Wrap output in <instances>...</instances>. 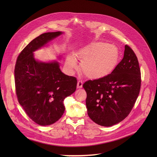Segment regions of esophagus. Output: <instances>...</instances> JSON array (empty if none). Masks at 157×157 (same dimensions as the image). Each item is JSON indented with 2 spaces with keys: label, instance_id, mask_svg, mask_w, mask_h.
<instances>
[{
  "label": "esophagus",
  "instance_id": "1",
  "mask_svg": "<svg viewBox=\"0 0 157 157\" xmlns=\"http://www.w3.org/2000/svg\"><path fill=\"white\" fill-rule=\"evenodd\" d=\"M82 84H83V82H82V80H78L77 82V88H81L82 87Z\"/></svg>",
  "mask_w": 157,
  "mask_h": 157
}]
</instances>
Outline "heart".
I'll list each match as a JSON object with an SVG mask.
<instances>
[{
    "instance_id": "1",
    "label": "heart",
    "mask_w": 157,
    "mask_h": 157,
    "mask_svg": "<svg viewBox=\"0 0 157 157\" xmlns=\"http://www.w3.org/2000/svg\"><path fill=\"white\" fill-rule=\"evenodd\" d=\"M77 56L82 61L81 69L88 78L96 79L105 77L115 70L120 58V52L115 45L105 42H93L80 48ZM67 68L73 71L77 67L73 54L67 56Z\"/></svg>"
}]
</instances>
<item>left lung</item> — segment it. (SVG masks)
Masks as SVG:
<instances>
[{"instance_id":"obj_1","label":"left lung","mask_w":157,"mask_h":157,"mask_svg":"<svg viewBox=\"0 0 157 157\" xmlns=\"http://www.w3.org/2000/svg\"><path fill=\"white\" fill-rule=\"evenodd\" d=\"M89 117L96 124L111 126L129 115L140 94L141 73L138 60L126 45L124 58L105 77L83 84Z\"/></svg>"}]
</instances>
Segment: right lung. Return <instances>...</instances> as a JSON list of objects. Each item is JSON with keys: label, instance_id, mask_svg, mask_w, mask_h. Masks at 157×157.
<instances>
[{"label": "right lung", "instance_id": "add662e5", "mask_svg": "<svg viewBox=\"0 0 157 157\" xmlns=\"http://www.w3.org/2000/svg\"><path fill=\"white\" fill-rule=\"evenodd\" d=\"M63 33L50 32L37 36L16 61L14 75L18 101L31 119L40 126L51 125L62 117L64 99L77 88V78L61 72L58 61H39L33 53Z\"/></svg>", "mask_w": 157, "mask_h": 157}]
</instances>
